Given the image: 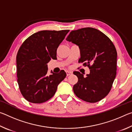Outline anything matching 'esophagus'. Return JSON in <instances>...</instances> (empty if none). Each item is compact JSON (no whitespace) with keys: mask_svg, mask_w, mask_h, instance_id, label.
Returning a JSON list of instances; mask_svg holds the SVG:
<instances>
[{"mask_svg":"<svg viewBox=\"0 0 132 132\" xmlns=\"http://www.w3.org/2000/svg\"><path fill=\"white\" fill-rule=\"evenodd\" d=\"M72 74H73L72 71H66V75H67V76H70V75H71Z\"/></svg>","mask_w":132,"mask_h":132,"instance_id":"34e87169","label":"esophagus"}]
</instances>
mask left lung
<instances>
[{"label": "left lung", "instance_id": "obj_1", "mask_svg": "<svg viewBox=\"0 0 132 132\" xmlns=\"http://www.w3.org/2000/svg\"><path fill=\"white\" fill-rule=\"evenodd\" d=\"M66 40L79 46V63L87 66L90 71L86 77L79 71L73 73L78 77L73 88L76 95L91 103L103 99L117 75V52L113 42L101 31L91 27L71 31Z\"/></svg>", "mask_w": 132, "mask_h": 132}]
</instances>
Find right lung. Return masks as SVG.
<instances>
[{"instance_id": "add662e5", "label": "right lung", "mask_w": 132, "mask_h": 132, "mask_svg": "<svg viewBox=\"0 0 132 132\" xmlns=\"http://www.w3.org/2000/svg\"><path fill=\"white\" fill-rule=\"evenodd\" d=\"M69 31H39L27 38L20 47L16 56L17 82L28 101L41 104L48 101L66 77L64 70L48 75L47 63L51 59H57V49Z\"/></svg>"}]
</instances>
